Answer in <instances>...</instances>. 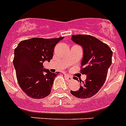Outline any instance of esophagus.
I'll return each mask as SVG.
<instances>
[{
  "label": "esophagus",
  "instance_id": "1",
  "mask_svg": "<svg viewBox=\"0 0 126 126\" xmlns=\"http://www.w3.org/2000/svg\"><path fill=\"white\" fill-rule=\"evenodd\" d=\"M65 76H66V78H67V80H68V81H71V80H73V78L71 76L68 75V74H66V75H65Z\"/></svg>",
  "mask_w": 126,
  "mask_h": 126
}]
</instances>
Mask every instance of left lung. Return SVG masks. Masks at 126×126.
I'll list each match as a JSON object with an SVG mask.
<instances>
[{
	"label": "left lung",
	"instance_id": "obj_1",
	"mask_svg": "<svg viewBox=\"0 0 126 126\" xmlns=\"http://www.w3.org/2000/svg\"><path fill=\"white\" fill-rule=\"evenodd\" d=\"M71 39L83 48L81 66L84 68L81 72L87 77L85 81L80 80L78 90L70 92L78 98H89L98 93L104 84L113 52L106 44L90 35H73Z\"/></svg>",
	"mask_w": 126,
	"mask_h": 126
}]
</instances>
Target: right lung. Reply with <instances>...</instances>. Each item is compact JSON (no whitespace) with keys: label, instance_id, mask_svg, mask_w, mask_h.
Instances as JSON below:
<instances>
[{"label":"right lung","instance_id":"obj_1","mask_svg":"<svg viewBox=\"0 0 126 126\" xmlns=\"http://www.w3.org/2000/svg\"><path fill=\"white\" fill-rule=\"evenodd\" d=\"M63 38H33L21 41L15 48L13 64L18 83L29 97L40 99L50 94L58 74L44 69L43 63L50 62L54 47Z\"/></svg>","mask_w":126,"mask_h":126}]
</instances>
